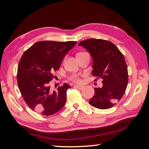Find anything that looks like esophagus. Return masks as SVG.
<instances>
[{
    "instance_id": "esophagus-1",
    "label": "esophagus",
    "mask_w": 149,
    "mask_h": 149,
    "mask_svg": "<svg viewBox=\"0 0 149 149\" xmlns=\"http://www.w3.org/2000/svg\"><path fill=\"white\" fill-rule=\"evenodd\" d=\"M75 88L78 89L79 90H81L83 89V86H79V85H74V86Z\"/></svg>"
}]
</instances>
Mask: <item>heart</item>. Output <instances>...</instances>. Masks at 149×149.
Here are the masks:
<instances>
[{
  "label": "heart",
  "instance_id": "1",
  "mask_svg": "<svg viewBox=\"0 0 149 149\" xmlns=\"http://www.w3.org/2000/svg\"><path fill=\"white\" fill-rule=\"evenodd\" d=\"M82 74H73L71 76H70L69 77V79L71 81H73L76 83H81L82 81L81 79V76Z\"/></svg>",
  "mask_w": 149,
  "mask_h": 149
}]
</instances>
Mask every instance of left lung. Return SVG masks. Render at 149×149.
Listing matches in <instances>:
<instances>
[{"label": "left lung", "mask_w": 149, "mask_h": 149, "mask_svg": "<svg viewBox=\"0 0 149 149\" xmlns=\"http://www.w3.org/2000/svg\"><path fill=\"white\" fill-rule=\"evenodd\" d=\"M78 45L86 49L93 58L92 75L102 79V86L94 88L90 105L109 109L120 101L127 88L128 71L123 53L114 44L102 39H88Z\"/></svg>", "instance_id": "8db88e82"}]
</instances>
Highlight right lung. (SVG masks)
<instances>
[{
	"instance_id": "obj_1",
	"label": "right lung",
	"mask_w": 149,
	"mask_h": 149,
	"mask_svg": "<svg viewBox=\"0 0 149 149\" xmlns=\"http://www.w3.org/2000/svg\"><path fill=\"white\" fill-rule=\"evenodd\" d=\"M76 43L73 41L38 42L24 53L18 66L17 79L22 97L32 111L50 116L65 106L66 91L71 86L65 83L52 91L49 83L66 53Z\"/></svg>"
}]
</instances>
